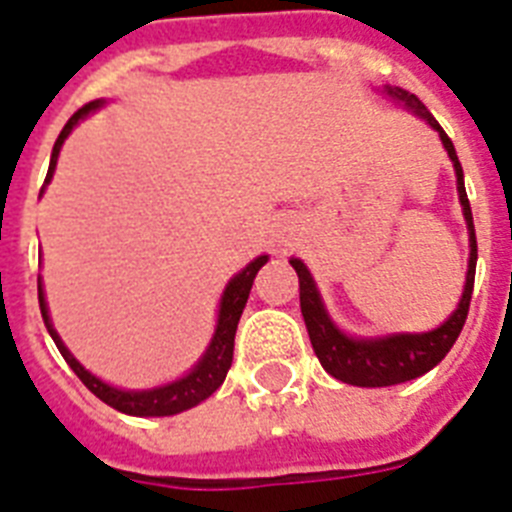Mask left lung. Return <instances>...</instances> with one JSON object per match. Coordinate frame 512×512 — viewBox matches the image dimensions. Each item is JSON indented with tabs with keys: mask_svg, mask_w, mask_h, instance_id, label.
<instances>
[{
	"mask_svg": "<svg viewBox=\"0 0 512 512\" xmlns=\"http://www.w3.org/2000/svg\"><path fill=\"white\" fill-rule=\"evenodd\" d=\"M390 98L412 108L414 114L422 116L433 130L441 135L444 148L449 151V159L457 172V191H460V204L468 220L470 231V263H468V279H465V292L457 305V311L433 332L425 335H393L380 337V340H353L345 337L340 329L329 321L324 305H321L319 289L313 284L311 273L300 260H289L292 268L297 271L300 279V311H303L305 327L311 345L319 356L321 366L327 369L335 380L358 385V388H385V385H398V382L414 380L420 374L430 372L441 358L452 350V345L460 337L465 319L470 311V297H473V281H476V260H478V244H476V228H473V212H470L468 193H465V180H462V167L454 151V143L444 132V127L433 119L428 108L422 106V100L412 92L401 90V87H385Z\"/></svg>",
	"mask_w": 512,
	"mask_h": 512,
	"instance_id": "left-lung-1",
	"label": "left lung"
}]
</instances>
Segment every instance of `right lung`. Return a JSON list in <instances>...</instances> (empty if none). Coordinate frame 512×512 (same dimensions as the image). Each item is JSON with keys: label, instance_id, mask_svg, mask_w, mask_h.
<instances>
[{"label": "right lung", "instance_id": "1", "mask_svg": "<svg viewBox=\"0 0 512 512\" xmlns=\"http://www.w3.org/2000/svg\"><path fill=\"white\" fill-rule=\"evenodd\" d=\"M100 106V100H92L87 106H82L76 111L71 119L66 122V127L60 130L58 140H55V146H52V159H50V170H47V180L44 185L50 183L52 172H55V164H58V154L60 146H63V140L68 138V132L74 130V124L79 119L95 111ZM42 185V188H44ZM268 263V257H257L252 263L239 273V276H233L231 284L225 287L223 292V303H220V319H217V329L215 337L209 342L207 353L201 358L199 364L193 366L191 374H185L183 380L170 382V385H164V388H154V390H116L111 385H106L98 377H92L87 369H84L79 361H76L68 348L63 345V340L58 337V332L52 329V321L47 316V303H44V292H42V281H39V308H42V319L44 327L50 332V337L58 345L60 356L66 358V364L74 369V374L79 380L87 385V388L100 398V401H106L108 406H114L116 412L124 414H135V417H170V414L185 412V409H191V406L201 404L204 398H209L215 393L220 385H223L225 374L231 369L233 361V337H236V327H239L241 311H244V305H247L249 289H252V281H255L257 271Z\"/></svg>", "mask_w": 512, "mask_h": 512}]
</instances>
